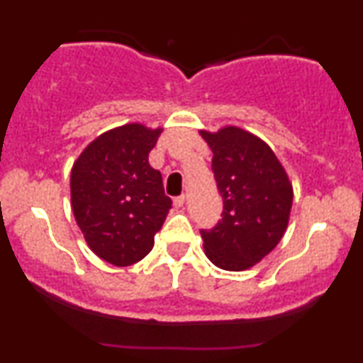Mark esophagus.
Segmentation results:
<instances>
[{
    "label": "esophagus",
    "mask_w": 363,
    "mask_h": 363,
    "mask_svg": "<svg viewBox=\"0 0 363 363\" xmlns=\"http://www.w3.org/2000/svg\"><path fill=\"white\" fill-rule=\"evenodd\" d=\"M184 201H186V196H184V194L177 196V198H174V206L181 208L182 205H184Z\"/></svg>",
    "instance_id": "1"
}]
</instances>
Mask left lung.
<instances>
[{
    "label": "left lung",
    "mask_w": 363,
    "mask_h": 363,
    "mask_svg": "<svg viewBox=\"0 0 363 363\" xmlns=\"http://www.w3.org/2000/svg\"><path fill=\"white\" fill-rule=\"evenodd\" d=\"M213 152L222 220L201 230L206 257L227 272L252 268L277 247L289 227L294 187L269 145L237 126L199 131Z\"/></svg>",
    "instance_id": "8db88e82"
}]
</instances>
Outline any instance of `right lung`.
<instances>
[{
    "label": "right lung",
    "mask_w": 363,
    "mask_h": 363,
    "mask_svg": "<svg viewBox=\"0 0 363 363\" xmlns=\"http://www.w3.org/2000/svg\"><path fill=\"white\" fill-rule=\"evenodd\" d=\"M162 128L140 123L109 129L89 143L72 169V208L95 256L129 266L152 251L172 199L150 165Z\"/></svg>",
    "instance_id": "add662e5"
}]
</instances>
